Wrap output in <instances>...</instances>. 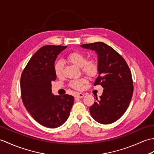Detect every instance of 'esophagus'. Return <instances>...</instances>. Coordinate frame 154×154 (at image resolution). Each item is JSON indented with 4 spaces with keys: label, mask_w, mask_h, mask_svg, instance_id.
I'll list each match as a JSON object with an SVG mask.
<instances>
[{
    "label": "esophagus",
    "mask_w": 154,
    "mask_h": 154,
    "mask_svg": "<svg viewBox=\"0 0 154 154\" xmlns=\"http://www.w3.org/2000/svg\"><path fill=\"white\" fill-rule=\"evenodd\" d=\"M84 96H85V94L81 93V92H79V93H77V94L75 95V97H77V98H83Z\"/></svg>",
    "instance_id": "esophagus-1"
}]
</instances>
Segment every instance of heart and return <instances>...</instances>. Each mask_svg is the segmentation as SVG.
<instances>
[{
    "instance_id": "1",
    "label": "heart",
    "mask_w": 154,
    "mask_h": 154,
    "mask_svg": "<svg viewBox=\"0 0 154 154\" xmlns=\"http://www.w3.org/2000/svg\"><path fill=\"white\" fill-rule=\"evenodd\" d=\"M67 60L71 63L78 67H81L82 71L90 76H94L96 74L98 69V65L96 61L94 59L87 60V56L84 54L79 51H73L69 53L66 56ZM64 64L62 60L56 61L54 66V69L56 76L62 75ZM87 83L85 78H81L79 79L73 80L70 81V86L76 90H81L83 88L85 83Z\"/></svg>"
}]
</instances>
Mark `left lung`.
<instances>
[{"mask_svg": "<svg viewBox=\"0 0 154 154\" xmlns=\"http://www.w3.org/2000/svg\"><path fill=\"white\" fill-rule=\"evenodd\" d=\"M98 55V76L94 85L103 88L102 95L90 107L92 117L102 124L115 122L122 116L133 94V82L127 62L119 53L102 42L81 45Z\"/></svg>", "mask_w": 154, "mask_h": 154, "instance_id": "obj_1", "label": "left lung"}]
</instances>
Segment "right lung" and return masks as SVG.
<instances>
[{
  "instance_id": "1",
  "label": "right lung",
  "mask_w": 154,
  "mask_h": 154,
  "mask_svg": "<svg viewBox=\"0 0 154 154\" xmlns=\"http://www.w3.org/2000/svg\"><path fill=\"white\" fill-rule=\"evenodd\" d=\"M66 46H42L31 57L21 76V94L27 112L37 122L54 128L68 119L74 103L73 96L52 93V81L56 79L55 61Z\"/></svg>"
}]
</instances>
